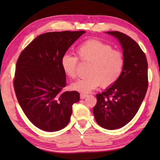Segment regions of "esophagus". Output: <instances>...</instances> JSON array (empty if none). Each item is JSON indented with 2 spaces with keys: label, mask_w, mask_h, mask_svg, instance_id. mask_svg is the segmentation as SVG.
Instances as JSON below:
<instances>
[{
  "label": "esophagus",
  "mask_w": 160,
  "mask_h": 160,
  "mask_svg": "<svg viewBox=\"0 0 160 160\" xmlns=\"http://www.w3.org/2000/svg\"><path fill=\"white\" fill-rule=\"evenodd\" d=\"M87 97V94L85 93H81L80 94V99H85Z\"/></svg>",
  "instance_id": "1"
}]
</instances>
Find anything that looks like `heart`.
I'll list each match as a JSON object with an SVG mask.
<instances>
[{
	"instance_id": "heart-1",
	"label": "heart",
	"mask_w": 160,
	"mask_h": 160,
	"mask_svg": "<svg viewBox=\"0 0 160 160\" xmlns=\"http://www.w3.org/2000/svg\"><path fill=\"white\" fill-rule=\"evenodd\" d=\"M78 58L66 53L61 59L63 72L70 78H76L78 59L90 63L88 76L71 84L72 90L82 93L90 92L101 85L107 88L117 82L123 73L125 58L121 51L113 49L112 46L97 39H88L76 50Z\"/></svg>"
}]
</instances>
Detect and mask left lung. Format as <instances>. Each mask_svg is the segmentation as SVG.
Here are the masks:
<instances>
[{"instance_id": "left-lung-1", "label": "left lung", "mask_w": 160, "mask_h": 160, "mask_svg": "<svg viewBox=\"0 0 160 160\" xmlns=\"http://www.w3.org/2000/svg\"><path fill=\"white\" fill-rule=\"evenodd\" d=\"M121 43L125 66L114 85L101 94L93 108L97 123L102 128L116 130L128 123L136 114L147 92L148 61L137 42L122 32H107Z\"/></svg>"}]
</instances>
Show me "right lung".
Masks as SVG:
<instances>
[{
  "instance_id": "add662e5",
  "label": "right lung",
  "mask_w": 160,
  "mask_h": 160,
  "mask_svg": "<svg viewBox=\"0 0 160 160\" xmlns=\"http://www.w3.org/2000/svg\"><path fill=\"white\" fill-rule=\"evenodd\" d=\"M85 31L52 32L39 35L22 51L17 61L13 85L27 117L45 131L65 128L72 106L80 100L77 91L64 92L66 74L61 59Z\"/></svg>"
}]
</instances>
